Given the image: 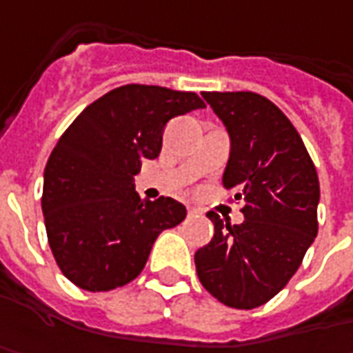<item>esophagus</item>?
<instances>
[{"instance_id":"obj_1","label":"esophagus","mask_w":353,"mask_h":353,"mask_svg":"<svg viewBox=\"0 0 353 353\" xmlns=\"http://www.w3.org/2000/svg\"><path fill=\"white\" fill-rule=\"evenodd\" d=\"M199 213V209H195V207H188V214L189 216H193V214Z\"/></svg>"}]
</instances>
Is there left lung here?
I'll use <instances>...</instances> for the list:
<instances>
[{
  "label": "left lung",
  "instance_id": "8db88e82",
  "mask_svg": "<svg viewBox=\"0 0 353 353\" xmlns=\"http://www.w3.org/2000/svg\"><path fill=\"white\" fill-rule=\"evenodd\" d=\"M230 137L223 185L242 201L244 223L207 214L214 234L195 252L201 285L232 309H256L295 275L319 232L316 168L279 107L252 92H205Z\"/></svg>",
  "mask_w": 353,
  "mask_h": 353
}]
</instances>
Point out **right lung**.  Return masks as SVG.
<instances>
[{"instance_id": "right-lung-1", "label": "right lung", "mask_w": 353, "mask_h": 353, "mask_svg": "<svg viewBox=\"0 0 353 353\" xmlns=\"http://www.w3.org/2000/svg\"><path fill=\"white\" fill-rule=\"evenodd\" d=\"M205 103L197 93L128 83L88 105L44 168L48 244L68 279L111 291L144 270L154 240L185 219L172 197L140 199L134 176L162 150L165 123Z\"/></svg>"}]
</instances>
